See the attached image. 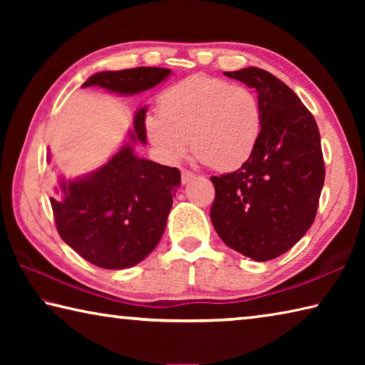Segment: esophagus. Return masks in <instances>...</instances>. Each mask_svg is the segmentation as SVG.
<instances>
[{"mask_svg": "<svg viewBox=\"0 0 365 365\" xmlns=\"http://www.w3.org/2000/svg\"><path fill=\"white\" fill-rule=\"evenodd\" d=\"M196 175L193 174V172H190V170H182V183L183 185H187L188 182H191L193 180Z\"/></svg>", "mask_w": 365, "mask_h": 365, "instance_id": "1", "label": "esophagus"}]
</instances>
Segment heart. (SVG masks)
<instances>
[{"label":"heart","mask_w":365,"mask_h":365,"mask_svg":"<svg viewBox=\"0 0 365 365\" xmlns=\"http://www.w3.org/2000/svg\"><path fill=\"white\" fill-rule=\"evenodd\" d=\"M159 117L146 120V135L165 163H178L191 150L215 170L248 163L261 137V109L243 85L193 76L159 98Z\"/></svg>","instance_id":"b5f03b06"}]
</instances>
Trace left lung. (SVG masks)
Returning a JSON list of instances; mask_svg holds the SVG:
<instances>
[{
    "mask_svg": "<svg viewBox=\"0 0 365 365\" xmlns=\"http://www.w3.org/2000/svg\"><path fill=\"white\" fill-rule=\"evenodd\" d=\"M257 93L261 137L248 163L211 177V222L228 248L252 261L282 256L316 219L325 168L317 123L294 91L257 67L225 72Z\"/></svg>",
    "mask_w": 365,
    "mask_h": 365,
    "instance_id": "8db88e82",
    "label": "left lung"
}]
</instances>
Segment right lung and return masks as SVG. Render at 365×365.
Masks as SVG:
<instances>
[{"mask_svg": "<svg viewBox=\"0 0 365 365\" xmlns=\"http://www.w3.org/2000/svg\"><path fill=\"white\" fill-rule=\"evenodd\" d=\"M172 73L163 67H137L93 73L85 86L117 95H138ZM148 106L137 109L133 128L119 151L101 168L76 178L59 175L51 206L61 238L86 261L103 269H128L148 257L163 238L180 170L135 154L146 145ZM48 163L51 156L48 153Z\"/></svg>", "mask_w": 365, "mask_h": 365, "instance_id": "1", "label": "right lung"}]
</instances>
